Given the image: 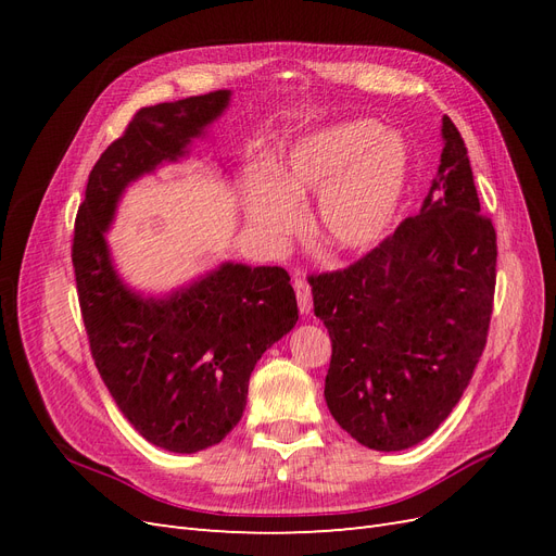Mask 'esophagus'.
I'll return each mask as SVG.
<instances>
[{
    "label": "esophagus",
    "instance_id": "34e87169",
    "mask_svg": "<svg viewBox=\"0 0 556 556\" xmlns=\"http://www.w3.org/2000/svg\"><path fill=\"white\" fill-rule=\"evenodd\" d=\"M294 292H296V301H299V311L301 315H308L313 308V296H311V288L308 280L304 276L294 278Z\"/></svg>",
    "mask_w": 556,
    "mask_h": 556
}]
</instances>
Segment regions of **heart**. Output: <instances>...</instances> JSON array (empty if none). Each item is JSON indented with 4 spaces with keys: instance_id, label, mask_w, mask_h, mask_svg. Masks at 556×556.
Returning a JSON list of instances; mask_svg holds the SVG:
<instances>
[{
    "instance_id": "heart-1",
    "label": "heart",
    "mask_w": 556,
    "mask_h": 556,
    "mask_svg": "<svg viewBox=\"0 0 556 556\" xmlns=\"http://www.w3.org/2000/svg\"><path fill=\"white\" fill-rule=\"evenodd\" d=\"M403 139L380 123L345 121L317 129L274 160L268 182L250 180L245 220L268 248L294 237L311 197V229L336 252H366L390 233L408 188Z\"/></svg>"
}]
</instances>
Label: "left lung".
Masks as SVG:
<instances>
[{
	"label": "left lung",
	"instance_id": "8db88e82",
	"mask_svg": "<svg viewBox=\"0 0 556 556\" xmlns=\"http://www.w3.org/2000/svg\"><path fill=\"white\" fill-rule=\"evenodd\" d=\"M429 194L390 239L343 271L311 278L331 339L327 408L364 447L422 443L457 406L490 329L496 231L480 215L459 129L443 115Z\"/></svg>",
	"mask_w": 556,
	"mask_h": 556
}]
</instances>
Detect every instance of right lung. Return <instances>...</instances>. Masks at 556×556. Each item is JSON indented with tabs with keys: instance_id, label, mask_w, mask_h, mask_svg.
Returning a JSON list of instances; mask_svg holds the SVG:
<instances>
[{
	"instance_id": "1",
	"label": "right lung",
	"mask_w": 556,
	"mask_h": 556,
	"mask_svg": "<svg viewBox=\"0 0 556 556\" xmlns=\"http://www.w3.org/2000/svg\"><path fill=\"white\" fill-rule=\"evenodd\" d=\"M229 104L231 90H217L141 109L92 166L76 215L72 260L97 371L127 422L178 454L239 425L252 368L299 319L290 276L227 260L169 292H143L117 271L106 237L127 188L188 160Z\"/></svg>"
}]
</instances>
